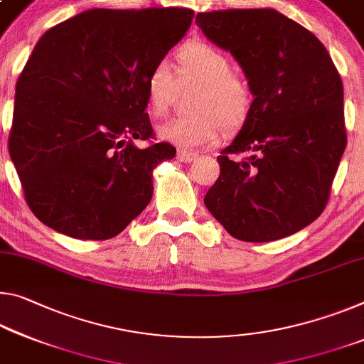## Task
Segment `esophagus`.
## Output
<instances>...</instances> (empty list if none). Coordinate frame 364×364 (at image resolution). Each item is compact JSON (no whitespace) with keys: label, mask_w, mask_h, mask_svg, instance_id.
I'll use <instances>...</instances> for the list:
<instances>
[{"label":"esophagus","mask_w":364,"mask_h":364,"mask_svg":"<svg viewBox=\"0 0 364 364\" xmlns=\"http://www.w3.org/2000/svg\"><path fill=\"white\" fill-rule=\"evenodd\" d=\"M176 159L180 161H184V164H189V161H193L194 159H198V154L196 152H188V151H180L176 155Z\"/></svg>","instance_id":"1"}]
</instances>
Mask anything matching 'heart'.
Masks as SVG:
<instances>
[{"instance_id":"heart-1","label":"heart","mask_w":364,"mask_h":364,"mask_svg":"<svg viewBox=\"0 0 364 364\" xmlns=\"http://www.w3.org/2000/svg\"><path fill=\"white\" fill-rule=\"evenodd\" d=\"M178 77L200 85L194 95V113L173 118L159 128V136L183 147H199L217 141L222 131H238L255 105L247 80L233 73L230 56L204 40H193L176 51ZM146 95L154 117H164L171 105L176 80L170 66L159 61L146 77Z\"/></svg>"}]
</instances>
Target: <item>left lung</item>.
<instances>
[{
	"mask_svg": "<svg viewBox=\"0 0 364 364\" xmlns=\"http://www.w3.org/2000/svg\"><path fill=\"white\" fill-rule=\"evenodd\" d=\"M196 24L233 55L255 95L204 204L236 240L296 233L324 210L347 146L337 68L314 33L275 9L199 13ZM241 151L250 157H229Z\"/></svg>",
	"mask_w": 364,
	"mask_h": 364,
	"instance_id": "left-lung-1",
	"label": "left lung"
}]
</instances>
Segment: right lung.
I'll list each match as a JSON object with an SVG mask.
<instances>
[{"mask_svg":"<svg viewBox=\"0 0 364 364\" xmlns=\"http://www.w3.org/2000/svg\"><path fill=\"white\" fill-rule=\"evenodd\" d=\"M186 8L89 9L45 32L16 84L9 155L40 222L108 240L151 203L152 170L175 157L146 113V77L184 37Z\"/></svg>","mask_w":364,"mask_h":364,"instance_id":"obj_1","label":"right lung"}]
</instances>
